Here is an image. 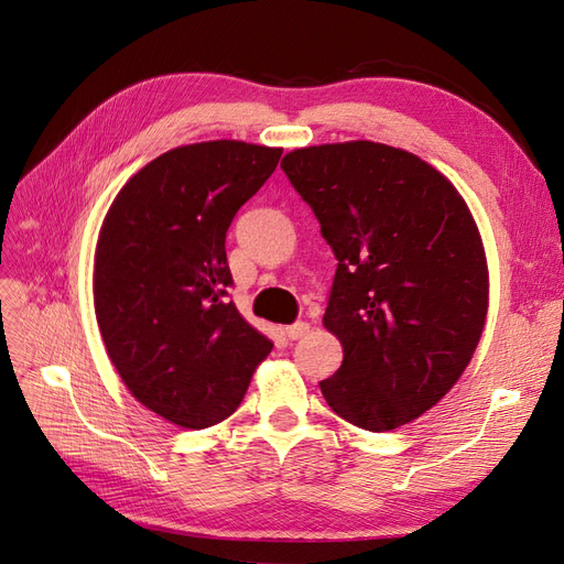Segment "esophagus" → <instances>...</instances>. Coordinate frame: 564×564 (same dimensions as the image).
Returning a JSON list of instances; mask_svg holds the SVG:
<instances>
[{
  "instance_id": "1",
  "label": "esophagus",
  "mask_w": 564,
  "mask_h": 564,
  "mask_svg": "<svg viewBox=\"0 0 564 564\" xmlns=\"http://www.w3.org/2000/svg\"><path fill=\"white\" fill-rule=\"evenodd\" d=\"M286 332V336L289 338H303L305 334H308L311 332V324L308 322H303V319H299V322H294V324H289V327L284 329Z\"/></svg>"
}]
</instances>
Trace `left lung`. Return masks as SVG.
Segmentation results:
<instances>
[{
    "mask_svg": "<svg viewBox=\"0 0 564 564\" xmlns=\"http://www.w3.org/2000/svg\"><path fill=\"white\" fill-rule=\"evenodd\" d=\"M282 172L338 261L322 322L344 365L319 381L322 395L357 429L395 431L447 395L480 344V232L456 187L400 148H299Z\"/></svg>",
    "mask_w": 564,
    "mask_h": 564,
    "instance_id": "left-lung-1",
    "label": "left lung"
}]
</instances>
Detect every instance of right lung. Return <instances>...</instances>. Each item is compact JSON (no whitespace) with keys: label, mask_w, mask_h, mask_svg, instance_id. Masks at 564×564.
Returning a JSON list of instances; mask_svg holds the SVG:
<instances>
[{"label":"right lung","mask_w":564,"mask_h":564,"mask_svg":"<svg viewBox=\"0 0 564 564\" xmlns=\"http://www.w3.org/2000/svg\"><path fill=\"white\" fill-rule=\"evenodd\" d=\"M282 148L207 141L164 152L115 197L98 235L94 305L131 395L181 429L240 406L272 350L228 301L226 232Z\"/></svg>","instance_id":"add662e5"}]
</instances>
